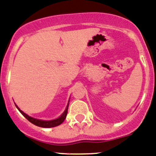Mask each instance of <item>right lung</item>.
Returning <instances> with one entry per match:
<instances>
[{"label": "right lung", "mask_w": 156, "mask_h": 156, "mask_svg": "<svg viewBox=\"0 0 156 156\" xmlns=\"http://www.w3.org/2000/svg\"><path fill=\"white\" fill-rule=\"evenodd\" d=\"M68 106H69V104L67 105V106H66L64 112L62 114L61 116L59 117V118L57 119L50 120V121H44V120H40V119H34V118H32V117L29 116V115H27L26 113H24L23 111L20 110V109L17 107V108L19 109V111L20 112V113H21L22 115H23V116H24L25 118L28 120V121L30 122L31 123L34 124L35 126H39V127H43V128H51V127L57 126H59V125H60L61 123H63V122L64 121L65 119H66V115H67Z\"/></svg>", "instance_id": "add662e5"}]
</instances>
